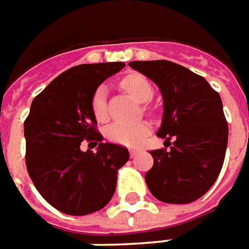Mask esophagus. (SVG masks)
Returning <instances> with one entry per match:
<instances>
[{
    "mask_svg": "<svg viewBox=\"0 0 249 249\" xmlns=\"http://www.w3.org/2000/svg\"><path fill=\"white\" fill-rule=\"evenodd\" d=\"M138 153H139V150H136V148H131V150H129V154H131L132 158H133V157H135Z\"/></svg>",
    "mask_w": 249,
    "mask_h": 249,
    "instance_id": "34e87169",
    "label": "esophagus"
}]
</instances>
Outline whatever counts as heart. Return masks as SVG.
<instances>
[{"label":"heart","mask_w":249,"mask_h":249,"mask_svg":"<svg viewBox=\"0 0 249 249\" xmlns=\"http://www.w3.org/2000/svg\"><path fill=\"white\" fill-rule=\"evenodd\" d=\"M121 87L132 95L138 102L146 103L151 101L154 96V87L150 80L139 73L125 76L121 80ZM91 109L98 121H105L107 117V107H106V87L99 86L94 91L91 98ZM150 131V126L146 123H140L136 125H126L121 123H114L106 128V138L110 142L125 147L139 146L143 139Z\"/></svg>","instance_id":"1"}]
</instances>
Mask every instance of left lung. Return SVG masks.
<instances>
[{
	"instance_id": "obj_1",
	"label": "left lung",
	"mask_w": 249,
	"mask_h": 249,
	"mask_svg": "<svg viewBox=\"0 0 249 249\" xmlns=\"http://www.w3.org/2000/svg\"><path fill=\"white\" fill-rule=\"evenodd\" d=\"M129 67L153 80L162 94L163 116L157 132L174 139L170 150H153L146 184L158 200L195 202L215 182L228 146L222 101L207 80L170 61H132Z\"/></svg>"
}]
</instances>
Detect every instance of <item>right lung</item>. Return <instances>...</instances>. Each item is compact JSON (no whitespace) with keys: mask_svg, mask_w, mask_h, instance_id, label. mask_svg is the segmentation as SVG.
<instances>
[{"mask_svg":"<svg viewBox=\"0 0 249 249\" xmlns=\"http://www.w3.org/2000/svg\"><path fill=\"white\" fill-rule=\"evenodd\" d=\"M124 62L83 64L57 76L34 98L24 121L25 165L35 188L68 215L103 209L114 195L118 169L129 160L125 147L102 143L91 109L92 94ZM84 138L96 153L80 150Z\"/></svg>","mask_w":249,"mask_h":249,"instance_id":"1","label":"right lung"}]
</instances>
